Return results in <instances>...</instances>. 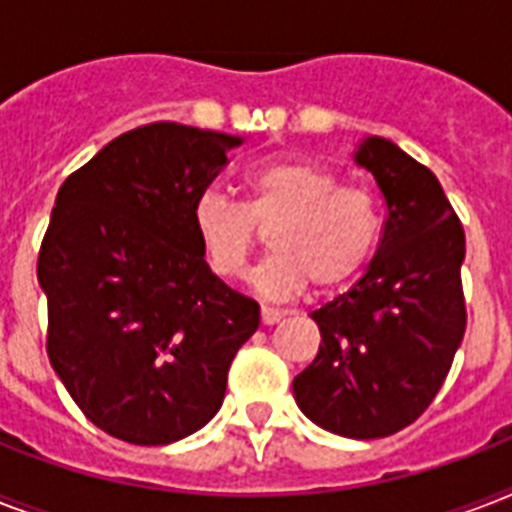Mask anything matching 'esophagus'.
I'll use <instances>...</instances> for the list:
<instances>
[{"mask_svg":"<svg viewBox=\"0 0 512 512\" xmlns=\"http://www.w3.org/2000/svg\"><path fill=\"white\" fill-rule=\"evenodd\" d=\"M281 319H284V313L281 311H273V308H263V311H260V321H263L265 327H273V324H279Z\"/></svg>","mask_w":512,"mask_h":512,"instance_id":"34e87169","label":"esophagus"}]
</instances>
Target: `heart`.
<instances>
[{
    "instance_id": "heart-1",
    "label": "heart",
    "mask_w": 512,
    "mask_h": 512,
    "mask_svg": "<svg viewBox=\"0 0 512 512\" xmlns=\"http://www.w3.org/2000/svg\"><path fill=\"white\" fill-rule=\"evenodd\" d=\"M193 228L209 268L241 279L268 233L273 255L255 273L265 297L287 300L308 284L319 292L361 273L380 239V201L313 162H271L244 180V201L204 193L193 204Z\"/></svg>"
}]
</instances>
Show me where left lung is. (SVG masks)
Masks as SVG:
<instances>
[{
	"instance_id": "obj_1",
	"label": "left lung",
	"mask_w": 512,
	"mask_h": 512,
	"mask_svg": "<svg viewBox=\"0 0 512 512\" xmlns=\"http://www.w3.org/2000/svg\"><path fill=\"white\" fill-rule=\"evenodd\" d=\"M356 162L385 199L380 247L356 287L311 313L321 345L292 390L329 433L385 438L433 404L465 337V231L438 177L396 143L364 140Z\"/></svg>"
}]
</instances>
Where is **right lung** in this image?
I'll use <instances>...</instances> for the list:
<instances>
[{
  "label": "right lung",
  "instance_id": "obj_1",
  "mask_svg": "<svg viewBox=\"0 0 512 512\" xmlns=\"http://www.w3.org/2000/svg\"><path fill=\"white\" fill-rule=\"evenodd\" d=\"M241 140L175 122L111 140L60 185L39 247L47 356L108 436L162 446L217 414L260 308L209 271L193 204Z\"/></svg>",
  "mask_w": 512,
  "mask_h": 512
}]
</instances>
